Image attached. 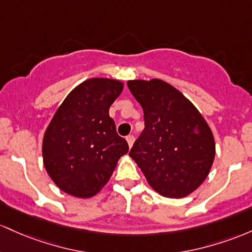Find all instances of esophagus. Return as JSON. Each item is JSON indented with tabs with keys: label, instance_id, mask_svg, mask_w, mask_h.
<instances>
[{
	"label": "esophagus",
	"instance_id": "1",
	"mask_svg": "<svg viewBox=\"0 0 252 252\" xmlns=\"http://www.w3.org/2000/svg\"><path fill=\"white\" fill-rule=\"evenodd\" d=\"M126 140H127V144H128L129 148H132V145H133V143H134V137H133V135H132V134L127 135Z\"/></svg>",
	"mask_w": 252,
	"mask_h": 252
}]
</instances>
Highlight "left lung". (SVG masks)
<instances>
[{
  "mask_svg": "<svg viewBox=\"0 0 252 252\" xmlns=\"http://www.w3.org/2000/svg\"><path fill=\"white\" fill-rule=\"evenodd\" d=\"M145 128L129 156L149 185L166 197L187 196L207 177L216 156L210 126L182 93L162 80L127 82Z\"/></svg>",
  "mask_w": 252,
  "mask_h": 252,
  "instance_id": "8db88e82",
  "label": "left lung"
}]
</instances>
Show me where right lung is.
Returning a JSON list of instances; mask_svg holds the SVG:
<instances>
[{
    "mask_svg": "<svg viewBox=\"0 0 252 252\" xmlns=\"http://www.w3.org/2000/svg\"><path fill=\"white\" fill-rule=\"evenodd\" d=\"M124 84L87 80L65 97L47 126L42 158L47 174L65 193L92 197L111 179L128 144L117 133L109 107Z\"/></svg>",
    "mask_w": 252,
    "mask_h": 252,
    "instance_id": "1",
    "label": "right lung"
}]
</instances>
